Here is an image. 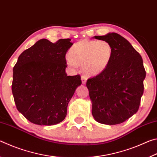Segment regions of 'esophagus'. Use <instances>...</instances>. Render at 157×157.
Listing matches in <instances>:
<instances>
[{
    "instance_id": "1",
    "label": "esophagus",
    "mask_w": 157,
    "mask_h": 157,
    "mask_svg": "<svg viewBox=\"0 0 157 157\" xmlns=\"http://www.w3.org/2000/svg\"><path fill=\"white\" fill-rule=\"evenodd\" d=\"M81 78H82V84H85L86 83V80H87V78L85 75H82V77H81Z\"/></svg>"
}]
</instances>
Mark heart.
I'll return each mask as SVG.
<instances>
[{"label": "heart", "instance_id": "obj_1", "mask_svg": "<svg viewBox=\"0 0 157 157\" xmlns=\"http://www.w3.org/2000/svg\"><path fill=\"white\" fill-rule=\"evenodd\" d=\"M66 62L71 67H83L89 76L102 73L109 66L113 57V48L107 41L83 39L71 48Z\"/></svg>", "mask_w": 157, "mask_h": 157}]
</instances>
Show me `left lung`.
Masks as SVG:
<instances>
[{"label":"left lung","instance_id":"8db88e82","mask_svg":"<svg viewBox=\"0 0 157 157\" xmlns=\"http://www.w3.org/2000/svg\"><path fill=\"white\" fill-rule=\"evenodd\" d=\"M93 38L109 42L113 57L105 71L86 82L92 115L101 124H121L139 110L146 75L143 59L126 39L116 33Z\"/></svg>","mask_w":157,"mask_h":157}]
</instances>
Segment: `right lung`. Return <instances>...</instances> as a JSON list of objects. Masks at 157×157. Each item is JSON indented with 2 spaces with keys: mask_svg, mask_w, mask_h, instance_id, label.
Listing matches in <instances>:
<instances>
[{
  "mask_svg": "<svg viewBox=\"0 0 157 157\" xmlns=\"http://www.w3.org/2000/svg\"><path fill=\"white\" fill-rule=\"evenodd\" d=\"M70 39L52 43L36 41L18 57L13 68L12 94L18 111L39 125H54L64 120L67 107L82 81L67 76L66 54Z\"/></svg>",
  "mask_w": 157,
  "mask_h": 157,
  "instance_id": "add662e5",
  "label": "right lung"
}]
</instances>
